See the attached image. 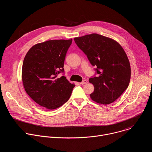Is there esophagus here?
<instances>
[{
    "label": "esophagus",
    "instance_id": "1",
    "mask_svg": "<svg viewBox=\"0 0 152 152\" xmlns=\"http://www.w3.org/2000/svg\"><path fill=\"white\" fill-rule=\"evenodd\" d=\"M87 83H88V81L86 80H83L82 82H80V84H81V85H85V84H86Z\"/></svg>",
    "mask_w": 152,
    "mask_h": 152
}]
</instances>
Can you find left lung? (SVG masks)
Masks as SVG:
<instances>
[{
    "label": "left lung",
    "mask_w": 152,
    "mask_h": 152,
    "mask_svg": "<svg viewBox=\"0 0 152 152\" xmlns=\"http://www.w3.org/2000/svg\"><path fill=\"white\" fill-rule=\"evenodd\" d=\"M74 40L96 67L98 75L89 79L94 86L91 98L102 104L113 103L130 82V64L123 48L116 40L96 33L75 37Z\"/></svg>",
    "instance_id": "8db88e82"
}]
</instances>
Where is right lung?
I'll use <instances>...</instances> for the list:
<instances>
[{
	"label": "right lung",
	"mask_w": 152,
	"mask_h": 152,
	"mask_svg": "<svg viewBox=\"0 0 152 152\" xmlns=\"http://www.w3.org/2000/svg\"><path fill=\"white\" fill-rule=\"evenodd\" d=\"M72 42L69 40H50L33 46L26 54L22 67L23 86L29 96L42 107L57 109L69 100L74 83L65 76L64 63Z\"/></svg>",
	"instance_id": "add662e5"
}]
</instances>
